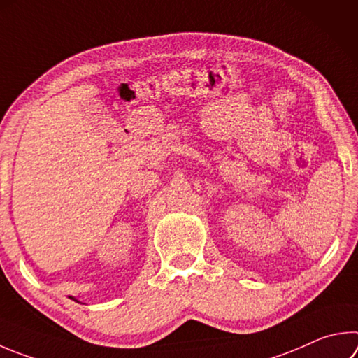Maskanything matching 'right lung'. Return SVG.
Instances as JSON below:
<instances>
[{"mask_svg": "<svg viewBox=\"0 0 358 358\" xmlns=\"http://www.w3.org/2000/svg\"><path fill=\"white\" fill-rule=\"evenodd\" d=\"M69 297L71 299V301H75V302H80V301H76V299H75V297H71V296H69Z\"/></svg>", "mask_w": 358, "mask_h": 358, "instance_id": "1", "label": "right lung"}]
</instances>
